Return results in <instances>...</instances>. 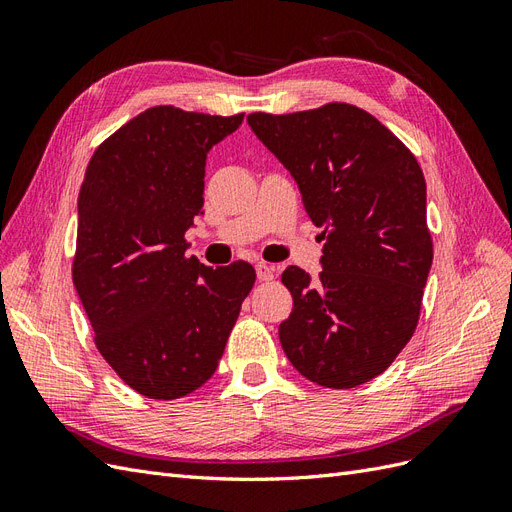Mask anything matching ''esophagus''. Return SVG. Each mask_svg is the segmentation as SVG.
I'll return each mask as SVG.
<instances>
[{
  "mask_svg": "<svg viewBox=\"0 0 512 512\" xmlns=\"http://www.w3.org/2000/svg\"><path fill=\"white\" fill-rule=\"evenodd\" d=\"M273 267L271 265H265V262H260V265H256V277L258 282H271L273 280Z\"/></svg>",
  "mask_w": 512,
  "mask_h": 512,
  "instance_id": "esophagus-1",
  "label": "esophagus"
}]
</instances>
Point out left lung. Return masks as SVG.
Segmentation results:
<instances>
[{
	"instance_id": "1",
	"label": "left lung",
	"mask_w": 512,
	"mask_h": 512,
	"mask_svg": "<svg viewBox=\"0 0 512 512\" xmlns=\"http://www.w3.org/2000/svg\"><path fill=\"white\" fill-rule=\"evenodd\" d=\"M247 123L290 170L324 239L318 280L299 267L282 273L292 294L282 348L307 380L354 389L397 359L421 316L433 260L423 170L389 128L346 102Z\"/></svg>"
}]
</instances>
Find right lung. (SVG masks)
I'll return each mask as SVG.
<instances>
[{"instance_id": "obj_1", "label": "right lung", "mask_w": 512, "mask_h": 512, "mask_svg": "<svg viewBox=\"0 0 512 512\" xmlns=\"http://www.w3.org/2000/svg\"><path fill=\"white\" fill-rule=\"evenodd\" d=\"M243 113L153 106L91 156L79 194L72 282L104 361L149 399H179L218 369L256 271L188 256L209 149Z\"/></svg>"}]
</instances>
